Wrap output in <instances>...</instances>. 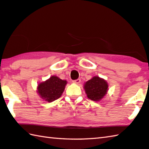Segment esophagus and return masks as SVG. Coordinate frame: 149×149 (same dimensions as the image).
Returning <instances> with one entry per match:
<instances>
[{
  "label": "esophagus",
  "instance_id": "34e87169",
  "mask_svg": "<svg viewBox=\"0 0 149 149\" xmlns=\"http://www.w3.org/2000/svg\"><path fill=\"white\" fill-rule=\"evenodd\" d=\"M74 83H75V84H79L81 82V79H75V80H74L72 81Z\"/></svg>",
  "mask_w": 149,
  "mask_h": 149
}]
</instances>
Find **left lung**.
I'll use <instances>...</instances> for the list:
<instances>
[{
    "mask_svg": "<svg viewBox=\"0 0 149 149\" xmlns=\"http://www.w3.org/2000/svg\"><path fill=\"white\" fill-rule=\"evenodd\" d=\"M87 97L93 101H99L107 93V83L99 77H94L86 81L84 86Z\"/></svg>",
    "mask_w": 149,
    "mask_h": 149,
    "instance_id": "obj_1",
    "label": "left lung"
}]
</instances>
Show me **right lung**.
Listing matches in <instances>:
<instances>
[{
  "label": "right lung",
  "instance_id": "right-lung-1",
  "mask_svg": "<svg viewBox=\"0 0 149 149\" xmlns=\"http://www.w3.org/2000/svg\"><path fill=\"white\" fill-rule=\"evenodd\" d=\"M66 83L65 80H62L56 76H52L45 82L39 84L38 93L45 101L53 102L61 96Z\"/></svg>",
  "mask_w": 149,
  "mask_h": 149
}]
</instances>
